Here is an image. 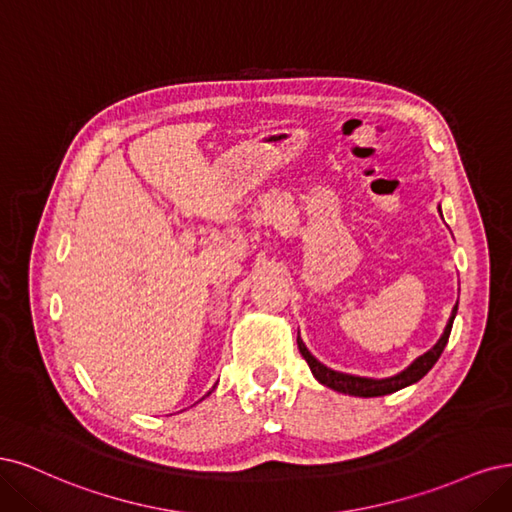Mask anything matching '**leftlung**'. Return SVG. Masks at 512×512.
<instances>
[{
    "label": "left lung",
    "instance_id": "left-lung-1",
    "mask_svg": "<svg viewBox=\"0 0 512 512\" xmlns=\"http://www.w3.org/2000/svg\"><path fill=\"white\" fill-rule=\"evenodd\" d=\"M440 210V208H438ZM442 217V212H440ZM455 315H457V304L453 306V312L449 317V323L447 327H444L442 336L438 338V342L432 346L430 351L419 355L415 361L408 368H404L402 372L393 374V376H387V378H368V376H357V374H346V372H338V370H332L327 368L325 364H321V361L312 355L308 349L304 340L300 338V332H298V349L302 353V357L306 359V364L310 368V372L315 374L317 381L329 389H334L338 393H349V395H357V398H378V395H389L393 391H400L408 385H415L417 381H421V378L430 372L434 368V364L438 361V357L442 355L444 346H447L449 342V336H451V327H453V321H455Z\"/></svg>",
    "mask_w": 512,
    "mask_h": 512
}]
</instances>
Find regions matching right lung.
I'll return each mask as SVG.
<instances>
[{"label": "right lung", "instance_id": "add662e5", "mask_svg": "<svg viewBox=\"0 0 512 512\" xmlns=\"http://www.w3.org/2000/svg\"><path fill=\"white\" fill-rule=\"evenodd\" d=\"M206 395H210V391H208V393H206ZM202 400H204V398H202Z\"/></svg>", "mask_w": 512, "mask_h": 512}]
</instances>
